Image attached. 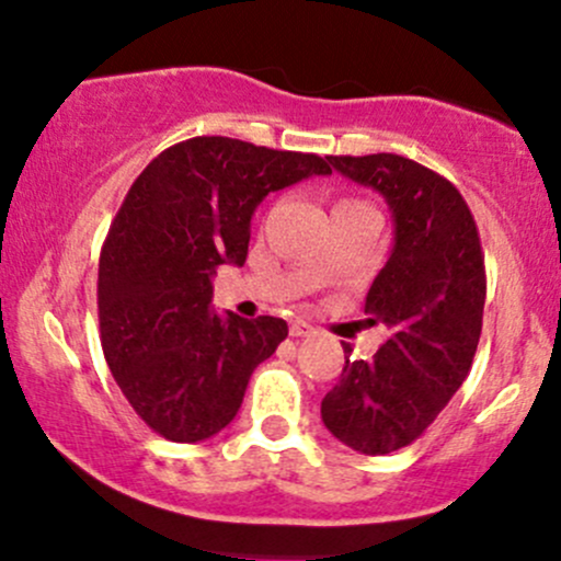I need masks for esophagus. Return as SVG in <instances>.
<instances>
[{"mask_svg":"<svg viewBox=\"0 0 561 561\" xmlns=\"http://www.w3.org/2000/svg\"><path fill=\"white\" fill-rule=\"evenodd\" d=\"M288 332H291L294 337H305V335H310V332H313V327H310L308 321H302V319H294L291 327H288Z\"/></svg>","mask_w":561,"mask_h":561,"instance_id":"1","label":"esophagus"}]
</instances>
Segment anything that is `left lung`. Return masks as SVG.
<instances>
[{
    "instance_id": "1",
    "label": "left lung",
    "mask_w": 561,
    "mask_h": 561,
    "mask_svg": "<svg viewBox=\"0 0 561 561\" xmlns=\"http://www.w3.org/2000/svg\"><path fill=\"white\" fill-rule=\"evenodd\" d=\"M330 165L385 196L396 245L365 313L390 337L370 359L352 357L321 401L327 431L352 450L387 456L412 445L469 376L482 332L485 256L471 209L450 180L379 152L330 154Z\"/></svg>"
}]
</instances>
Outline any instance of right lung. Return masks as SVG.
Listing matches in <instances>:
<instances>
[{"instance_id":"right-lung-1","label":"right lung","mask_w":561,"mask_h":561,"mask_svg":"<svg viewBox=\"0 0 561 561\" xmlns=\"http://www.w3.org/2000/svg\"><path fill=\"white\" fill-rule=\"evenodd\" d=\"M330 174L327 158L196 136L138 174L100 251L98 319L111 376L163 439L202 442L237 417L288 327L213 310L220 264L242 267L264 196Z\"/></svg>"}]
</instances>
